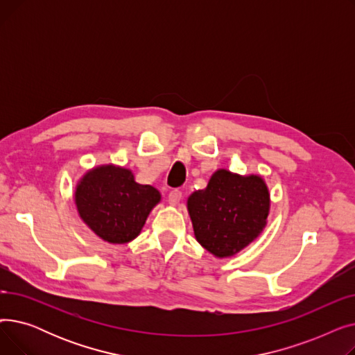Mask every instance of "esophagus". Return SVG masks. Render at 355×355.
<instances>
[{
    "instance_id": "34e87169",
    "label": "esophagus",
    "mask_w": 355,
    "mask_h": 355,
    "mask_svg": "<svg viewBox=\"0 0 355 355\" xmlns=\"http://www.w3.org/2000/svg\"><path fill=\"white\" fill-rule=\"evenodd\" d=\"M181 197H182V193L180 190H173V191H170V194H168V202L175 206V204L180 202Z\"/></svg>"
}]
</instances>
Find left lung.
<instances>
[{
	"label": "left lung",
	"mask_w": 355,
	"mask_h": 355,
	"mask_svg": "<svg viewBox=\"0 0 355 355\" xmlns=\"http://www.w3.org/2000/svg\"><path fill=\"white\" fill-rule=\"evenodd\" d=\"M187 207L198 243L217 257H229L263 232L270 198L262 177L218 170L206 189L189 197Z\"/></svg>",
	"instance_id": "8db88e82"
}]
</instances>
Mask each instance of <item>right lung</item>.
Listing matches in <instances>:
<instances>
[{
	"mask_svg": "<svg viewBox=\"0 0 355 355\" xmlns=\"http://www.w3.org/2000/svg\"><path fill=\"white\" fill-rule=\"evenodd\" d=\"M74 200L93 232L109 243L122 245L141 233L161 194L153 185L138 184L125 168L102 165L83 175Z\"/></svg>",
	"mask_w": 355,
	"mask_h": 355,
	"instance_id": "add662e5",
	"label": "right lung"
}]
</instances>
